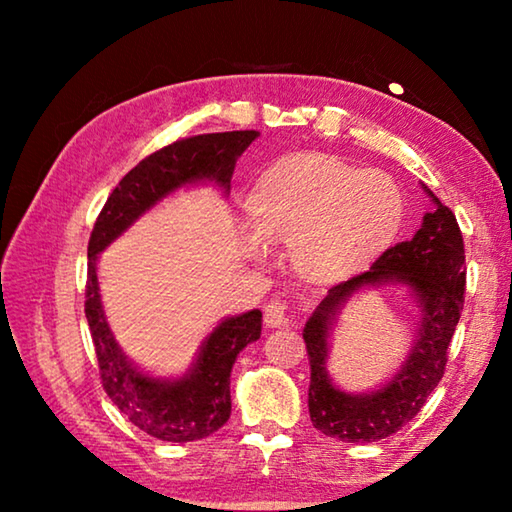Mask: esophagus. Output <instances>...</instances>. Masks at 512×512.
Returning <instances> with one entry per match:
<instances>
[{
	"label": "esophagus",
	"instance_id": "obj_1",
	"mask_svg": "<svg viewBox=\"0 0 512 512\" xmlns=\"http://www.w3.org/2000/svg\"><path fill=\"white\" fill-rule=\"evenodd\" d=\"M264 323L268 327H282L289 323V314H287V305L280 300H271L264 307Z\"/></svg>",
	"mask_w": 512,
	"mask_h": 512
}]
</instances>
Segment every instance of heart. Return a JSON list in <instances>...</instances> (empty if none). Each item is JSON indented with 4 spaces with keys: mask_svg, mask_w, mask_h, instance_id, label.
<instances>
[{
    "mask_svg": "<svg viewBox=\"0 0 512 512\" xmlns=\"http://www.w3.org/2000/svg\"><path fill=\"white\" fill-rule=\"evenodd\" d=\"M250 259L266 244H287L296 271L311 282L357 275L391 246L402 223V194L386 173L359 171L334 158L305 155L268 169L246 201Z\"/></svg>",
    "mask_w": 512,
    "mask_h": 512,
    "instance_id": "obj_1",
    "label": "heart"
}]
</instances>
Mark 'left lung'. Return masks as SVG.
<instances>
[{"label": "left lung", "mask_w": 512, "mask_h": 512, "mask_svg": "<svg viewBox=\"0 0 512 512\" xmlns=\"http://www.w3.org/2000/svg\"><path fill=\"white\" fill-rule=\"evenodd\" d=\"M422 189L433 210L422 216L413 239L388 248L370 271L329 289L302 329L311 368L309 418L320 433L343 443H375L402 429L443 379L447 348L463 309L465 248L452 210L429 187ZM384 283L404 286L421 309L412 350L375 392H343L328 375L331 332L352 297Z\"/></svg>", "instance_id": "8db88e82"}]
</instances>
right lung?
Wrapping results in <instances>:
<instances>
[{"mask_svg": "<svg viewBox=\"0 0 512 512\" xmlns=\"http://www.w3.org/2000/svg\"><path fill=\"white\" fill-rule=\"evenodd\" d=\"M257 137V131L210 133L164 146L121 178L94 223L88 244L85 318L97 350L101 381L117 409L153 438L192 443L228 422L230 372L237 354L262 334V311L225 316L198 345L192 366L183 375L153 377L126 357L108 325L99 293V255L178 189L210 183L228 196L235 164Z\"/></svg>", "mask_w": 512, "mask_h": 512, "instance_id": "obj_1", "label": "right lung"}]
</instances>
